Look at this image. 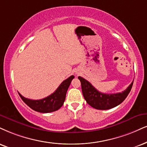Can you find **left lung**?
Listing matches in <instances>:
<instances>
[{
	"instance_id": "obj_1",
	"label": "left lung",
	"mask_w": 147,
	"mask_h": 147,
	"mask_svg": "<svg viewBox=\"0 0 147 147\" xmlns=\"http://www.w3.org/2000/svg\"><path fill=\"white\" fill-rule=\"evenodd\" d=\"M83 96L87 104L97 110H108L115 108L123 101L131 89L134 81L122 93H102L97 90L88 81L79 76Z\"/></svg>"
}]
</instances>
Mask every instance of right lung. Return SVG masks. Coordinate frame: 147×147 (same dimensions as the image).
Returning a JSON list of instances; mask_svg holds the SVG:
<instances>
[{
    "label": "right lung",
    "mask_w": 147,
    "mask_h": 147,
    "mask_svg": "<svg viewBox=\"0 0 147 147\" xmlns=\"http://www.w3.org/2000/svg\"><path fill=\"white\" fill-rule=\"evenodd\" d=\"M74 78V76H71L60 84L53 93L43 99L32 100L23 97L20 93L19 95L24 102L35 111L42 113L54 112L59 110L64 104L67 91Z\"/></svg>",
    "instance_id": "add662e5"
}]
</instances>
